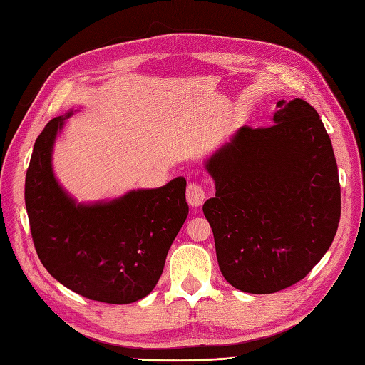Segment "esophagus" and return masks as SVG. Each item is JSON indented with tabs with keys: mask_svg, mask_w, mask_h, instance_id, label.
I'll return each mask as SVG.
<instances>
[{
	"mask_svg": "<svg viewBox=\"0 0 365 365\" xmlns=\"http://www.w3.org/2000/svg\"><path fill=\"white\" fill-rule=\"evenodd\" d=\"M187 200L191 207H199L204 204L205 200V190L202 185L191 182L187 187Z\"/></svg>",
	"mask_w": 365,
	"mask_h": 365,
	"instance_id": "esophagus-1",
	"label": "esophagus"
}]
</instances>
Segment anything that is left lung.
<instances>
[{"mask_svg": "<svg viewBox=\"0 0 365 365\" xmlns=\"http://www.w3.org/2000/svg\"><path fill=\"white\" fill-rule=\"evenodd\" d=\"M202 210L226 281L247 293L299 282L329 250L340 183L329 135L306 100H279L273 125L242 127L212 155Z\"/></svg>", "mask_w": 365, "mask_h": 365, "instance_id": "8db88e82", "label": "left lung"}]
</instances>
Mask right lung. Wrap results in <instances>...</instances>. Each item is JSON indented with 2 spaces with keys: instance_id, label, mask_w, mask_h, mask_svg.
<instances>
[{
  "instance_id": "obj_1",
  "label": "right lung",
  "mask_w": 365,
  "mask_h": 365,
  "mask_svg": "<svg viewBox=\"0 0 365 365\" xmlns=\"http://www.w3.org/2000/svg\"><path fill=\"white\" fill-rule=\"evenodd\" d=\"M71 114L46 123L26 170L25 204L36 252L67 289L108 304L147 297L188 216L187 180L157 190L130 191L106 204L75 205L51 170L58 130Z\"/></svg>"
}]
</instances>
